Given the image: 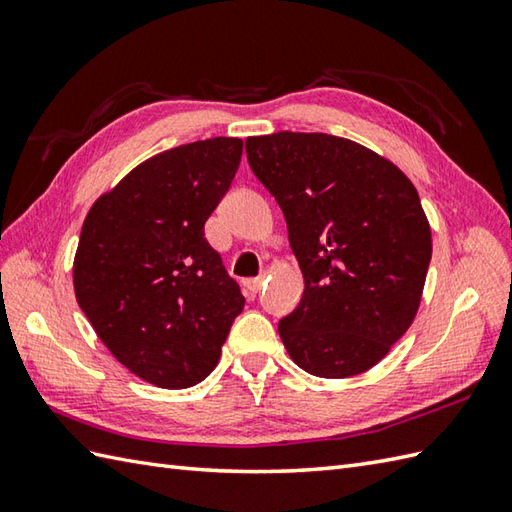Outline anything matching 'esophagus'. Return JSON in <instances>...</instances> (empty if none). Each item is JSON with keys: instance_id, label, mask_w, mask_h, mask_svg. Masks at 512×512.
<instances>
[{"instance_id": "34e87169", "label": "esophagus", "mask_w": 512, "mask_h": 512, "mask_svg": "<svg viewBox=\"0 0 512 512\" xmlns=\"http://www.w3.org/2000/svg\"><path fill=\"white\" fill-rule=\"evenodd\" d=\"M244 286H246L250 292H253V295H257V292L262 290V286H264V277L259 275V277H253V279H246Z\"/></svg>"}]
</instances>
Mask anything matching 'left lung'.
<instances>
[{"instance_id": "left-lung-1", "label": "left lung", "mask_w": 512, "mask_h": 512, "mask_svg": "<svg viewBox=\"0 0 512 512\" xmlns=\"http://www.w3.org/2000/svg\"><path fill=\"white\" fill-rule=\"evenodd\" d=\"M246 156L284 211L306 284L279 321L290 358L319 378L374 367L409 330L431 262L416 187L394 162L330 134L253 136Z\"/></svg>"}]
</instances>
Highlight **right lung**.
I'll return each instance as SVG.
<instances>
[{
    "label": "right lung",
    "instance_id": "right-lung-1",
    "mask_svg": "<svg viewBox=\"0 0 512 512\" xmlns=\"http://www.w3.org/2000/svg\"><path fill=\"white\" fill-rule=\"evenodd\" d=\"M239 138H209L145 160L101 195L74 257L79 308L118 363L162 389L213 372L244 297L204 222L231 189Z\"/></svg>",
    "mask_w": 512,
    "mask_h": 512
}]
</instances>
